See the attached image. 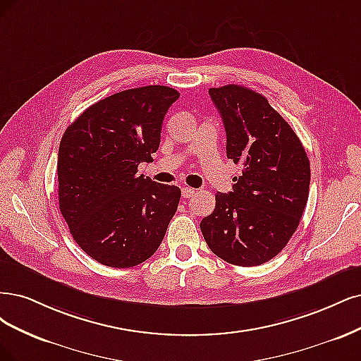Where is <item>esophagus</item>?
<instances>
[{"label":"esophagus","instance_id":"1","mask_svg":"<svg viewBox=\"0 0 361 361\" xmlns=\"http://www.w3.org/2000/svg\"><path fill=\"white\" fill-rule=\"evenodd\" d=\"M181 195H183V197H192V196H195V189L183 188V189H181Z\"/></svg>","mask_w":361,"mask_h":361}]
</instances>
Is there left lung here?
Here are the masks:
<instances>
[{"mask_svg": "<svg viewBox=\"0 0 361 361\" xmlns=\"http://www.w3.org/2000/svg\"><path fill=\"white\" fill-rule=\"evenodd\" d=\"M226 130V156L241 165L232 192L216 195L202 235L224 261L255 267L273 259L298 228L310 164L295 132L262 94L241 85L210 88Z\"/></svg>", "mask_w": 361, "mask_h": 361, "instance_id": "8db88e82", "label": "left lung"}]
</instances>
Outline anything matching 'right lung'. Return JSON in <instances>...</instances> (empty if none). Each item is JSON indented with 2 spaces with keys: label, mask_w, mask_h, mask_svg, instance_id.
Returning a JSON list of instances; mask_svg holds the SVG:
<instances>
[{
  "label": "right lung",
  "mask_w": 361,
  "mask_h": 361,
  "mask_svg": "<svg viewBox=\"0 0 361 361\" xmlns=\"http://www.w3.org/2000/svg\"><path fill=\"white\" fill-rule=\"evenodd\" d=\"M180 92L148 85L91 104L58 149V202L73 240L97 262L129 269L159 249L181 190L137 176L153 161L160 130Z\"/></svg>",
  "instance_id": "obj_1"
}]
</instances>
